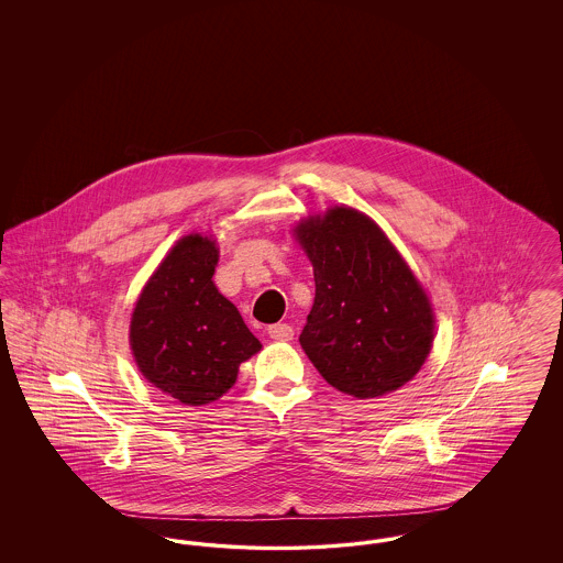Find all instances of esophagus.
<instances>
[{"label": "esophagus", "instance_id": "esophagus-1", "mask_svg": "<svg viewBox=\"0 0 563 563\" xmlns=\"http://www.w3.org/2000/svg\"><path fill=\"white\" fill-rule=\"evenodd\" d=\"M268 335L274 342H291L294 340V327L287 324V322L269 324Z\"/></svg>", "mask_w": 563, "mask_h": 563}]
</instances>
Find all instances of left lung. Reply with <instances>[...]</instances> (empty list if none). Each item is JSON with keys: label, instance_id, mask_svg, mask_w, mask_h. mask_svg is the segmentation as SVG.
Masks as SVG:
<instances>
[{"label": "left lung", "instance_id": "obj_1", "mask_svg": "<svg viewBox=\"0 0 563 563\" xmlns=\"http://www.w3.org/2000/svg\"><path fill=\"white\" fill-rule=\"evenodd\" d=\"M295 236L314 268V306L299 335L312 365L356 399L401 388L429 356L434 317L399 251L350 207L303 219Z\"/></svg>", "mask_w": 563, "mask_h": 563}]
</instances>
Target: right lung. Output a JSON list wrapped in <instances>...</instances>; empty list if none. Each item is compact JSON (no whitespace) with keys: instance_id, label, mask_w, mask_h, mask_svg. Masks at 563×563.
Returning a JSON list of instances; mask_svg holds the SVG:
<instances>
[{"instance_id":"1","label":"right lung","mask_w":563,"mask_h":563,"mask_svg":"<svg viewBox=\"0 0 563 563\" xmlns=\"http://www.w3.org/2000/svg\"><path fill=\"white\" fill-rule=\"evenodd\" d=\"M213 239L177 242L139 295L131 349L139 372L184 405H207L228 393L239 367L262 349L232 301L213 283Z\"/></svg>"}]
</instances>
